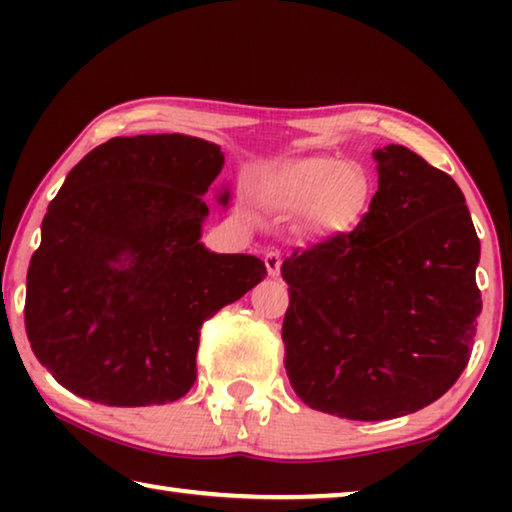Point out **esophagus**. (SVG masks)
I'll return each mask as SVG.
<instances>
[{"mask_svg": "<svg viewBox=\"0 0 512 512\" xmlns=\"http://www.w3.org/2000/svg\"><path fill=\"white\" fill-rule=\"evenodd\" d=\"M264 264H266V271L271 277L280 275V268H282V255L277 253V250H268L264 255Z\"/></svg>", "mask_w": 512, "mask_h": 512, "instance_id": "34e87169", "label": "esophagus"}]
</instances>
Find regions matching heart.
I'll return each mask as SVG.
<instances>
[{"label": "heart", "instance_id": "heart-1", "mask_svg": "<svg viewBox=\"0 0 512 512\" xmlns=\"http://www.w3.org/2000/svg\"><path fill=\"white\" fill-rule=\"evenodd\" d=\"M372 180L361 164L332 155L293 160L271 180L275 207L289 216L307 219L329 230H348L366 212Z\"/></svg>", "mask_w": 512, "mask_h": 512}]
</instances>
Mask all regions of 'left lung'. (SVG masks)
Wrapping results in <instances>:
<instances>
[{"instance_id":"left-lung-1","label":"left lung","mask_w":512,"mask_h":512,"mask_svg":"<svg viewBox=\"0 0 512 512\" xmlns=\"http://www.w3.org/2000/svg\"><path fill=\"white\" fill-rule=\"evenodd\" d=\"M352 232L284 259V368L311 409L391 420L461 377L481 314V244L458 185L400 144Z\"/></svg>"}]
</instances>
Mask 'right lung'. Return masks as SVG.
<instances>
[{
	"label": "right lung",
	"instance_id": "right-lung-1",
	"mask_svg": "<svg viewBox=\"0 0 512 512\" xmlns=\"http://www.w3.org/2000/svg\"><path fill=\"white\" fill-rule=\"evenodd\" d=\"M223 162L198 137L135 135L112 137L67 173L42 221L24 305L31 350L67 391L153 406L194 386L203 323L266 275L262 259L198 241L203 194Z\"/></svg>",
	"mask_w": 512,
	"mask_h": 512
}]
</instances>
